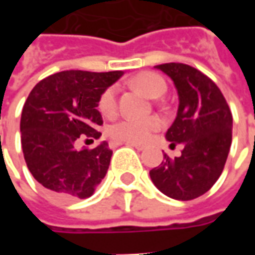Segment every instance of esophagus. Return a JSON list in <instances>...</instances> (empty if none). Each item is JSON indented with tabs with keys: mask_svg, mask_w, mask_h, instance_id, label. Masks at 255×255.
Listing matches in <instances>:
<instances>
[{
	"mask_svg": "<svg viewBox=\"0 0 255 255\" xmlns=\"http://www.w3.org/2000/svg\"><path fill=\"white\" fill-rule=\"evenodd\" d=\"M127 146H131V147H135L136 150L139 151H142V150L146 149V144H142V143H133V142H126Z\"/></svg>",
	"mask_w": 255,
	"mask_h": 255,
	"instance_id": "obj_1",
	"label": "esophagus"
}]
</instances>
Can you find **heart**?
I'll return each mask as SVG.
<instances>
[{
  "instance_id": "1",
  "label": "heart",
  "mask_w": 255,
  "mask_h": 255,
  "mask_svg": "<svg viewBox=\"0 0 255 255\" xmlns=\"http://www.w3.org/2000/svg\"><path fill=\"white\" fill-rule=\"evenodd\" d=\"M132 83L151 98H158L166 91L165 80L154 72L138 73L132 79ZM98 108L104 116L111 117L116 113L117 90L115 86L108 87L101 94ZM160 127L161 120L155 116L144 117V119L127 117V119H123L120 122L112 124L108 129V133L112 139H115L117 142L144 143L151 138L153 132H155Z\"/></svg>"
}]
</instances>
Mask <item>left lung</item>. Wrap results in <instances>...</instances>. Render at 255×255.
<instances>
[{
    "mask_svg": "<svg viewBox=\"0 0 255 255\" xmlns=\"http://www.w3.org/2000/svg\"><path fill=\"white\" fill-rule=\"evenodd\" d=\"M168 75L179 95L175 122L165 133L182 154L150 171L154 186L166 197L191 201L209 191L224 169L232 142V113L213 80L182 63L157 65Z\"/></svg>",
    "mask_w": 255,
    "mask_h": 255,
    "instance_id": "8db88e82",
    "label": "left lung"
}]
</instances>
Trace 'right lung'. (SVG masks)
Segmentation results:
<instances>
[{
	"mask_svg": "<svg viewBox=\"0 0 255 255\" xmlns=\"http://www.w3.org/2000/svg\"><path fill=\"white\" fill-rule=\"evenodd\" d=\"M123 71H63L31 90L20 120L21 147L31 175L57 199H84L94 194L111 164L105 140L78 150L80 136L98 139L101 94L122 78Z\"/></svg>",
	"mask_w": 255,
	"mask_h": 255,
	"instance_id": "1",
	"label": "right lung"
}]
</instances>
